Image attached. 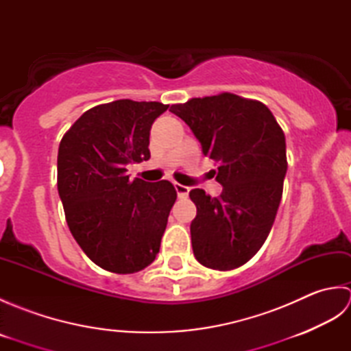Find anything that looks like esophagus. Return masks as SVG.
<instances>
[{
  "mask_svg": "<svg viewBox=\"0 0 351 351\" xmlns=\"http://www.w3.org/2000/svg\"><path fill=\"white\" fill-rule=\"evenodd\" d=\"M175 190H176L178 197H180V199H185V197H187V196H189V191H190L189 187H185V185L178 184V182H175Z\"/></svg>",
  "mask_w": 351,
  "mask_h": 351,
  "instance_id": "esophagus-1",
  "label": "esophagus"
}]
</instances>
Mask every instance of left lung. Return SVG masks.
<instances>
[{"label":"left lung","instance_id":"8db88e82","mask_svg":"<svg viewBox=\"0 0 351 351\" xmlns=\"http://www.w3.org/2000/svg\"><path fill=\"white\" fill-rule=\"evenodd\" d=\"M170 111L220 164L219 197L190 191L197 208L193 253L213 270H234L256 255L271 230L288 167L285 134L263 102L228 92L173 104Z\"/></svg>","mask_w":351,"mask_h":351}]
</instances>
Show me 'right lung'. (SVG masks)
Masks as SVG:
<instances>
[{"instance_id": "1", "label": "right lung", "mask_w": 351, "mask_h": 351, "mask_svg": "<svg viewBox=\"0 0 351 351\" xmlns=\"http://www.w3.org/2000/svg\"><path fill=\"white\" fill-rule=\"evenodd\" d=\"M169 106L119 99L81 116L58 146L57 187L80 247L111 273L143 270L160 250L173 184L131 181L126 164L149 160V134Z\"/></svg>"}]
</instances>
